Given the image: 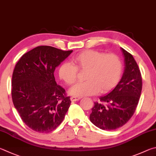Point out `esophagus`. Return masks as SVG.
I'll return each instance as SVG.
<instances>
[{
  "label": "esophagus",
  "mask_w": 156,
  "mask_h": 156,
  "mask_svg": "<svg viewBox=\"0 0 156 156\" xmlns=\"http://www.w3.org/2000/svg\"><path fill=\"white\" fill-rule=\"evenodd\" d=\"M81 99V97H70V100L71 101H79Z\"/></svg>",
  "instance_id": "obj_1"
}]
</instances>
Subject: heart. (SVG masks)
<instances>
[{
  "label": "heart",
  "mask_w": 156,
  "mask_h": 156,
  "mask_svg": "<svg viewBox=\"0 0 156 156\" xmlns=\"http://www.w3.org/2000/svg\"><path fill=\"white\" fill-rule=\"evenodd\" d=\"M75 66L70 62L62 63L58 68L60 80L70 85L76 80L77 68L86 70L84 82L76 83L69 93L76 97L94 95L101 92L106 93L115 88L121 80L123 66L115 54L86 50L73 57Z\"/></svg>",
  "instance_id": "1"
}]
</instances>
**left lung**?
Here are the masks:
<instances>
[{"label":"left lung","mask_w":156,"mask_h":156,"mask_svg":"<svg viewBox=\"0 0 156 156\" xmlns=\"http://www.w3.org/2000/svg\"><path fill=\"white\" fill-rule=\"evenodd\" d=\"M124 57L125 69L121 80L110 93L95 102L90 120L103 130H114L127 123L137 107L142 90L140 71L134 58L121 48Z\"/></svg>","instance_id":"8db88e82"}]
</instances>
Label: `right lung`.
I'll list each match as a JSON object with an SVG mask.
<instances>
[{"label": "right lung", "mask_w": 156, "mask_h": 156, "mask_svg": "<svg viewBox=\"0 0 156 156\" xmlns=\"http://www.w3.org/2000/svg\"><path fill=\"white\" fill-rule=\"evenodd\" d=\"M72 52L40 46L24 54L15 66L13 105L23 121L35 132L48 133L56 129L70 107V97L57 84L54 72Z\"/></svg>", "instance_id": "add662e5"}]
</instances>
